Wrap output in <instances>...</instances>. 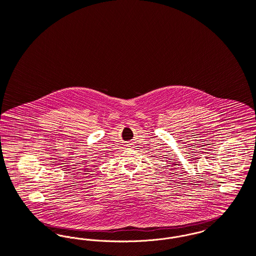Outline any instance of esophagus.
<instances>
[{
	"label": "esophagus",
	"instance_id": "obj_1",
	"mask_svg": "<svg viewBox=\"0 0 256 256\" xmlns=\"http://www.w3.org/2000/svg\"><path fill=\"white\" fill-rule=\"evenodd\" d=\"M130 147H132V146H130Z\"/></svg>",
	"mask_w": 256,
	"mask_h": 256
}]
</instances>
